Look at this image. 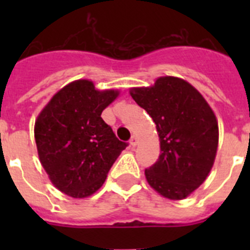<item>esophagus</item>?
Listing matches in <instances>:
<instances>
[{
    "label": "esophagus",
    "mask_w": 250,
    "mask_h": 250,
    "mask_svg": "<svg viewBox=\"0 0 250 250\" xmlns=\"http://www.w3.org/2000/svg\"><path fill=\"white\" fill-rule=\"evenodd\" d=\"M130 145H131V146H136V145H138V136H131V139H130Z\"/></svg>",
    "instance_id": "1"
}]
</instances>
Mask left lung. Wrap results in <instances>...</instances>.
<instances>
[{
  "label": "left lung",
  "instance_id": "8db88e82",
  "mask_svg": "<svg viewBox=\"0 0 250 250\" xmlns=\"http://www.w3.org/2000/svg\"><path fill=\"white\" fill-rule=\"evenodd\" d=\"M130 95L151 116L160 141L158 161L145 170L146 182L167 199H185L214 165L219 127L213 109L193 85L175 76L131 87Z\"/></svg>",
  "mask_w": 250,
  "mask_h": 250
}]
</instances>
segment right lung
<instances>
[{"mask_svg":"<svg viewBox=\"0 0 250 250\" xmlns=\"http://www.w3.org/2000/svg\"><path fill=\"white\" fill-rule=\"evenodd\" d=\"M119 95L116 89L98 90L91 80H75L59 90L37 116V154L61 193L79 199L96 193L126 147L101 118Z\"/></svg>","mask_w":250,"mask_h":250,"instance_id":"obj_1","label":"right lung"}]
</instances>
